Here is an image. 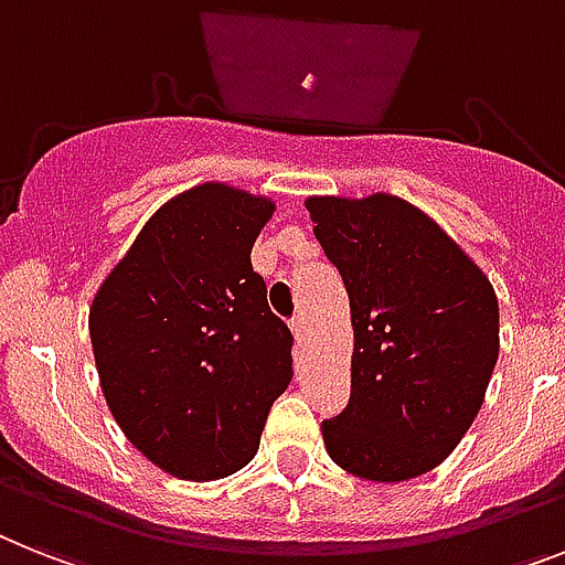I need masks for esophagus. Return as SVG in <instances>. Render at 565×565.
Segmentation results:
<instances>
[{
    "mask_svg": "<svg viewBox=\"0 0 565 565\" xmlns=\"http://www.w3.org/2000/svg\"><path fill=\"white\" fill-rule=\"evenodd\" d=\"M291 332H294V340H297V347H302L306 338H309V329H306V320H302V317H294Z\"/></svg>",
    "mask_w": 565,
    "mask_h": 565,
    "instance_id": "1",
    "label": "esophagus"
}]
</instances>
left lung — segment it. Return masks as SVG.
Wrapping results in <instances>:
<instances>
[{
  "mask_svg": "<svg viewBox=\"0 0 565 565\" xmlns=\"http://www.w3.org/2000/svg\"><path fill=\"white\" fill-rule=\"evenodd\" d=\"M315 236L349 294L352 395L323 422L334 465L370 482L416 479L454 454L500 355L491 279L398 195H309Z\"/></svg>",
  "mask_w": 565,
  "mask_h": 565,
  "instance_id": "obj_1",
  "label": "left lung"
}]
</instances>
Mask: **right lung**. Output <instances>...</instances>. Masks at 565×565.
Here are the masks:
<instances>
[{
	"label": "right lung",
	"instance_id": "obj_1",
	"mask_svg": "<svg viewBox=\"0 0 565 565\" xmlns=\"http://www.w3.org/2000/svg\"><path fill=\"white\" fill-rule=\"evenodd\" d=\"M277 204L204 181L149 216L100 282L88 334L120 430L156 468L210 482L245 468L291 384V332L250 248Z\"/></svg>",
	"mask_w": 565,
	"mask_h": 565
}]
</instances>
